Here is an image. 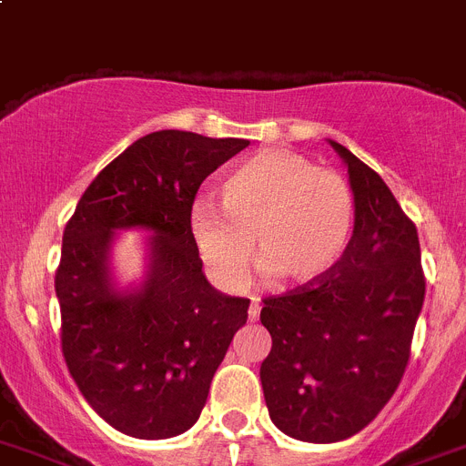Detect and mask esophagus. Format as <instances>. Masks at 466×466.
I'll use <instances>...</instances> for the list:
<instances>
[{
    "label": "esophagus",
    "mask_w": 466,
    "mask_h": 466,
    "mask_svg": "<svg viewBox=\"0 0 466 466\" xmlns=\"http://www.w3.org/2000/svg\"><path fill=\"white\" fill-rule=\"evenodd\" d=\"M248 318H250V320H258V318H259V301H258V299H253V301H250Z\"/></svg>",
    "instance_id": "34e87169"
}]
</instances>
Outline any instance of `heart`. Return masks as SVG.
<instances>
[{"label": "heart", "mask_w": 466, "mask_h": 466, "mask_svg": "<svg viewBox=\"0 0 466 466\" xmlns=\"http://www.w3.org/2000/svg\"><path fill=\"white\" fill-rule=\"evenodd\" d=\"M220 208L195 204L190 229L204 267L228 290L243 288L253 248L262 269L285 283L320 279L341 258L355 218L341 176L290 150L238 165L220 186Z\"/></svg>", "instance_id": "1"}]
</instances>
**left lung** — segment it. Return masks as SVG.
Segmentation results:
<instances>
[{"label":"left lung","instance_id":"left-lung-1","mask_svg":"<svg viewBox=\"0 0 466 466\" xmlns=\"http://www.w3.org/2000/svg\"><path fill=\"white\" fill-rule=\"evenodd\" d=\"M348 165L355 229L332 269L262 299L271 350L259 367L274 425L309 443L353 437L395 395L425 299L418 229L383 178Z\"/></svg>","mask_w":466,"mask_h":466}]
</instances>
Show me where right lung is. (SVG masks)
<instances>
[{
    "label": "right lung",
    "instance_id": "add662e5",
    "mask_svg": "<svg viewBox=\"0 0 466 466\" xmlns=\"http://www.w3.org/2000/svg\"><path fill=\"white\" fill-rule=\"evenodd\" d=\"M248 146L162 129L108 162L83 192L56 271L62 355L87 404L123 434L169 439L197 422L250 299L213 290L190 229L208 174ZM146 227L151 274L134 296L107 280L112 229Z\"/></svg>",
    "mask_w": 466,
    "mask_h": 466
}]
</instances>
